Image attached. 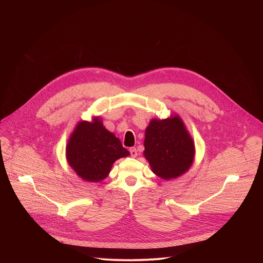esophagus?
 I'll use <instances>...</instances> for the list:
<instances>
[{"label":"esophagus","mask_w":263,"mask_h":263,"mask_svg":"<svg viewBox=\"0 0 263 263\" xmlns=\"http://www.w3.org/2000/svg\"><path fill=\"white\" fill-rule=\"evenodd\" d=\"M130 154H131V157H133V158H135L136 156H137V149L135 148V147H131L130 149Z\"/></svg>","instance_id":"34e87169"}]
</instances>
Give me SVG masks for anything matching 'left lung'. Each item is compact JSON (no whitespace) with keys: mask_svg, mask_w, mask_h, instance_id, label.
Returning a JSON list of instances; mask_svg holds the SVG:
<instances>
[{"mask_svg":"<svg viewBox=\"0 0 263 263\" xmlns=\"http://www.w3.org/2000/svg\"><path fill=\"white\" fill-rule=\"evenodd\" d=\"M143 155L152 172L164 180L178 178L190 170L195 142L180 117L153 119L145 129Z\"/></svg>","mask_w":263,"mask_h":263,"instance_id":"8db88e82","label":"left lung"}]
</instances>
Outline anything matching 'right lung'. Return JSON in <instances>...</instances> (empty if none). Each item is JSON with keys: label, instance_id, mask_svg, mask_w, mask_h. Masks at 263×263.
<instances>
[{"label": "right lung", "instance_id": "add662e5", "mask_svg": "<svg viewBox=\"0 0 263 263\" xmlns=\"http://www.w3.org/2000/svg\"><path fill=\"white\" fill-rule=\"evenodd\" d=\"M129 155L121 140L103 126L99 118L78 123L66 145L69 166L88 182L104 180L115 161Z\"/></svg>", "mask_w": 263, "mask_h": 263}]
</instances>
